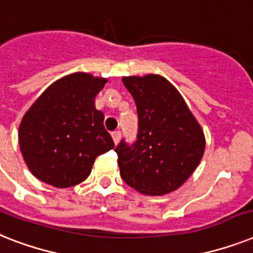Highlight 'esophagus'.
I'll use <instances>...</instances> for the list:
<instances>
[{
    "label": "esophagus",
    "mask_w": 253,
    "mask_h": 253,
    "mask_svg": "<svg viewBox=\"0 0 253 253\" xmlns=\"http://www.w3.org/2000/svg\"><path fill=\"white\" fill-rule=\"evenodd\" d=\"M112 137H113V140H114V144H118L121 140V132L120 131H114V132H112Z\"/></svg>",
    "instance_id": "1"
}]
</instances>
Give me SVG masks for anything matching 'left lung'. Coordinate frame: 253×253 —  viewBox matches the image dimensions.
<instances>
[{"label": "left lung", "instance_id": "left-lung-1", "mask_svg": "<svg viewBox=\"0 0 253 253\" xmlns=\"http://www.w3.org/2000/svg\"><path fill=\"white\" fill-rule=\"evenodd\" d=\"M137 112L132 144L117 145L122 179L145 195L176 190L194 173L204 155L201 127L179 92L160 75L122 79Z\"/></svg>", "mask_w": 253, "mask_h": 253}]
</instances>
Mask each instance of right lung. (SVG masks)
Returning a JSON list of instances; mask_svg holds the SVG:
<instances>
[{"label": "right lung", "mask_w": 253, "mask_h": 253, "mask_svg": "<svg viewBox=\"0 0 253 253\" xmlns=\"http://www.w3.org/2000/svg\"><path fill=\"white\" fill-rule=\"evenodd\" d=\"M106 79L77 73L57 80L35 101L19 126V147L38 179L58 188L83 182L96 157L114 148L94 97Z\"/></svg>", "instance_id": "obj_1"}]
</instances>
